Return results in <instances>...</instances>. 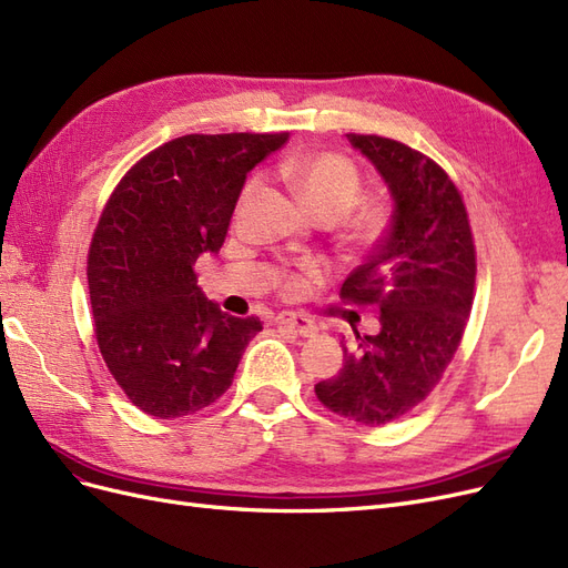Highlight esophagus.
<instances>
[{"mask_svg":"<svg viewBox=\"0 0 568 568\" xmlns=\"http://www.w3.org/2000/svg\"><path fill=\"white\" fill-rule=\"evenodd\" d=\"M274 324L286 326V329H294L296 334H301L305 338L315 336L320 332V326L313 320H307L305 315H298V313H282L274 317Z\"/></svg>","mask_w":568,"mask_h":568,"instance_id":"1","label":"esophagus"}]
</instances>
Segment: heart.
<instances>
[{"instance_id": "obj_1", "label": "heart", "mask_w": 568, "mask_h": 568, "mask_svg": "<svg viewBox=\"0 0 568 568\" xmlns=\"http://www.w3.org/2000/svg\"><path fill=\"white\" fill-rule=\"evenodd\" d=\"M277 173L291 184L298 199L311 209L320 220H337L341 230L338 236L351 251H367L376 246L388 234L393 225V205L388 201H369L363 205L353 204L363 196V173L359 168L343 153L334 151H313L294 153L280 161ZM257 180L251 178L239 203L251 199ZM354 211L351 212L349 209ZM322 277V267L317 263L305 265L298 272H288L282 277L280 288L286 298H301L315 280Z\"/></svg>"}]
</instances>
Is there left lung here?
Returning a JSON list of instances; mask_svg holds the SVG:
<instances>
[{
    "mask_svg": "<svg viewBox=\"0 0 568 568\" xmlns=\"http://www.w3.org/2000/svg\"><path fill=\"white\" fill-rule=\"evenodd\" d=\"M348 140L395 201L388 234L341 286L346 303L376 305L382 332H355L343 367L315 395L338 417L384 426L426 400L455 357L474 303L476 246L459 189L436 161L379 134Z\"/></svg>",
    "mask_w": 568,
    "mask_h": 568,
    "instance_id": "left-lung-1",
    "label": "left lung"
}]
</instances>
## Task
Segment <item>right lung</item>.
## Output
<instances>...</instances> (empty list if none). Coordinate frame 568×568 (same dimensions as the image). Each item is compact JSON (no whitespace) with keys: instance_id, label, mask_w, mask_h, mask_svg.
<instances>
[{"instance_id":"1","label":"right lung","mask_w":568,"mask_h":568,"mask_svg":"<svg viewBox=\"0 0 568 568\" xmlns=\"http://www.w3.org/2000/svg\"><path fill=\"white\" fill-rule=\"evenodd\" d=\"M288 132L184 134L136 161L109 196L88 253L94 336L132 405L156 419L209 407L232 386L257 317H232L194 263L225 244L246 173Z\"/></svg>"}]
</instances>
